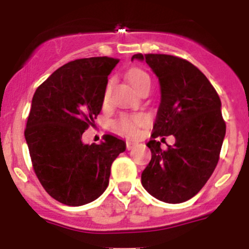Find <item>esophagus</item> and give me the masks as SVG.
I'll return each instance as SVG.
<instances>
[{"mask_svg":"<svg viewBox=\"0 0 249 249\" xmlns=\"http://www.w3.org/2000/svg\"><path fill=\"white\" fill-rule=\"evenodd\" d=\"M136 145H137V142H135V141H131V140L126 141V149L127 150H131L132 148H135Z\"/></svg>","mask_w":249,"mask_h":249,"instance_id":"34e87169","label":"esophagus"}]
</instances>
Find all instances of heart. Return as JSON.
<instances>
[{"label": "heart", "mask_w": 249, "mask_h": 249, "mask_svg": "<svg viewBox=\"0 0 249 249\" xmlns=\"http://www.w3.org/2000/svg\"><path fill=\"white\" fill-rule=\"evenodd\" d=\"M127 78H129L130 83L132 87L139 91L141 88L145 84H150V78L145 73L144 71L140 69H131L127 72ZM110 82L107 85L106 94L105 97H108ZM148 123V117L144 113H125V114L119 115L114 122V129L120 134L125 135L129 137H136L140 134V129Z\"/></svg>", "instance_id": "heart-1"}]
</instances>
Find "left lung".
<instances>
[{"label": "left lung", "mask_w": 249, "mask_h": 249, "mask_svg": "<svg viewBox=\"0 0 249 249\" xmlns=\"http://www.w3.org/2000/svg\"><path fill=\"white\" fill-rule=\"evenodd\" d=\"M145 60L159 78L161 101L147 143L152 159L141 180L155 199L180 203L201 190L214 171L225 136L222 104L210 80L196 66L166 54H135ZM173 134L175 144L166 151L157 137Z\"/></svg>", "instance_id": "obj_1"}]
</instances>
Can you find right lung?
<instances>
[{
  "instance_id": "add662e5",
  "label": "right lung",
  "mask_w": 249,
  "mask_h": 249,
  "mask_svg": "<svg viewBox=\"0 0 249 249\" xmlns=\"http://www.w3.org/2000/svg\"><path fill=\"white\" fill-rule=\"evenodd\" d=\"M118 59L70 61L47 78L32 97L25 139L32 166L53 199L69 206L96 200L108 187L110 166L126 149L123 140L105 135L84 144L82 135L102 109L108 76Z\"/></svg>"
}]
</instances>
